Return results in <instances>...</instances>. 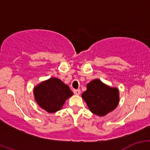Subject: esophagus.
Wrapping results in <instances>:
<instances>
[{
	"mask_svg": "<svg viewBox=\"0 0 150 150\" xmlns=\"http://www.w3.org/2000/svg\"><path fill=\"white\" fill-rule=\"evenodd\" d=\"M73 92L76 95H79L81 93V90L80 89H73Z\"/></svg>",
	"mask_w": 150,
	"mask_h": 150,
	"instance_id": "1",
	"label": "esophagus"
}]
</instances>
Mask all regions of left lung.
<instances>
[{"instance_id":"obj_1","label":"left lung","mask_w":150,"mask_h":150,"mask_svg":"<svg viewBox=\"0 0 150 150\" xmlns=\"http://www.w3.org/2000/svg\"><path fill=\"white\" fill-rule=\"evenodd\" d=\"M87 90L82 94L83 99L93 114L104 116L117 107L119 103V90L94 79L86 86Z\"/></svg>"}]
</instances>
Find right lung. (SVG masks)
<instances>
[{"label":"right lung","instance_id":"right-lung-1","mask_svg":"<svg viewBox=\"0 0 150 150\" xmlns=\"http://www.w3.org/2000/svg\"><path fill=\"white\" fill-rule=\"evenodd\" d=\"M33 92L35 102L49 113L61 110L67 99L73 94L69 86L57 78H49L37 85Z\"/></svg>","mask_w":150,"mask_h":150}]
</instances>
